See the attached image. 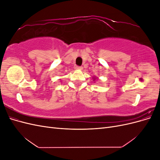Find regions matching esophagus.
<instances>
[{
    "label": "esophagus",
    "mask_w": 160,
    "mask_h": 160,
    "mask_svg": "<svg viewBox=\"0 0 160 160\" xmlns=\"http://www.w3.org/2000/svg\"><path fill=\"white\" fill-rule=\"evenodd\" d=\"M76 69H77V70H82L83 69V67H80V66H77L76 67Z\"/></svg>",
    "instance_id": "obj_1"
}]
</instances>
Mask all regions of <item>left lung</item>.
<instances>
[{
    "instance_id": "obj_1",
    "label": "left lung",
    "mask_w": 160,
    "mask_h": 160,
    "mask_svg": "<svg viewBox=\"0 0 160 160\" xmlns=\"http://www.w3.org/2000/svg\"><path fill=\"white\" fill-rule=\"evenodd\" d=\"M95 79H96L95 77H93V80H95Z\"/></svg>"
}]
</instances>
